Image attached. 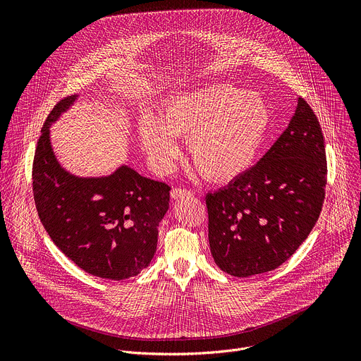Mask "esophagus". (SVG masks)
I'll return each instance as SVG.
<instances>
[{"mask_svg": "<svg viewBox=\"0 0 361 361\" xmlns=\"http://www.w3.org/2000/svg\"><path fill=\"white\" fill-rule=\"evenodd\" d=\"M192 192L187 188H173L171 190V197L173 198H183V197H190Z\"/></svg>", "mask_w": 361, "mask_h": 361, "instance_id": "34e87169", "label": "esophagus"}]
</instances>
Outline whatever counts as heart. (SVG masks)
I'll list each match as a JSON object with an SVG mask.
<instances>
[{
  "label": "heart",
  "mask_w": 361,
  "mask_h": 361,
  "mask_svg": "<svg viewBox=\"0 0 361 361\" xmlns=\"http://www.w3.org/2000/svg\"><path fill=\"white\" fill-rule=\"evenodd\" d=\"M269 127L270 111L259 94L219 84L169 98L159 120H141L138 134L159 167H169L177 156L174 135L187 140L190 159L202 177L231 181L254 164Z\"/></svg>",
  "instance_id": "b5f03b06"
}]
</instances>
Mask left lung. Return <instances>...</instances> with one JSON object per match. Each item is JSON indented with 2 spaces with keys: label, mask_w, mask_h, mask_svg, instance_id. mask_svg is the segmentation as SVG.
I'll use <instances>...</instances> for the list:
<instances>
[{
  "label": "left lung",
  "mask_w": 361,
  "mask_h": 361,
  "mask_svg": "<svg viewBox=\"0 0 361 361\" xmlns=\"http://www.w3.org/2000/svg\"><path fill=\"white\" fill-rule=\"evenodd\" d=\"M327 160L320 123L298 97L295 113L260 161L205 195L216 264L234 277L281 266L320 217Z\"/></svg>",
  "instance_id": "left-lung-1"
}]
</instances>
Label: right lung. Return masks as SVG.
<instances>
[{"instance_id": "obj_1", "label": "right lung", "mask_w": 361, "mask_h": 361, "mask_svg": "<svg viewBox=\"0 0 361 361\" xmlns=\"http://www.w3.org/2000/svg\"><path fill=\"white\" fill-rule=\"evenodd\" d=\"M75 98L60 99L41 128L32 163L35 207L51 240L80 269L124 280L148 267L156 254L171 187L127 166L99 178L67 173L51 148L49 126Z\"/></svg>"}]
</instances>
